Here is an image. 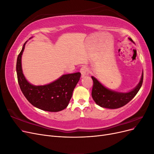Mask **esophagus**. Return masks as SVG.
I'll use <instances>...</instances> for the list:
<instances>
[{
	"mask_svg": "<svg viewBox=\"0 0 154 154\" xmlns=\"http://www.w3.org/2000/svg\"><path fill=\"white\" fill-rule=\"evenodd\" d=\"M88 71H89V70H88V68L86 66H83L80 69V72L82 76H85L88 73Z\"/></svg>",
	"mask_w": 154,
	"mask_h": 154,
	"instance_id": "1",
	"label": "esophagus"
}]
</instances>
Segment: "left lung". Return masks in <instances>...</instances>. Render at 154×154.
I'll return each mask as SVG.
<instances>
[{
  "label": "left lung",
  "mask_w": 154,
  "mask_h": 154,
  "mask_svg": "<svg viewBox=\"0 0 154 154\" xmlns=\"http://www.w3.org/2000/svg\"><path fill=\"white\" fill-rule=\"evenodd\" d=\"M129 39L132 41L131 38ZM91 78L93 80L92 97L96 103L104 108L115 109L127 104L137 94L143 84V72L137 86L132 91L127 93L117 92L109 90L102 85L94 77L92 76Z\"/></svg>",
  "instance_id": "obj_1"
}]
</instances>
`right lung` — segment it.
<instances>
[{
	"label": "right lung",
	"instance_id": "add662e5",
	"mask_svg": "<svg viewBox=\"0 0 154 154\" xmlns=\"http://www.w3.org/2000/svg\"><path fill=\"white\" fill-rule=\"evenodd\" d=\"M18 55L17 74L18 85L26 98L38 109L49 112H58L67 106L81 76L80 72L64 74L57 80L48 85L35 86L27 82L22 73L21 57L25 48Z\"/></svg>",
	"mask_w": 154,
	"mask_h": 154
}]
</instances>
